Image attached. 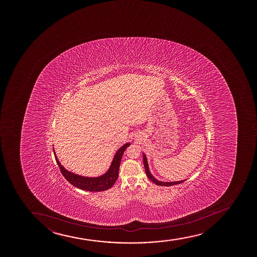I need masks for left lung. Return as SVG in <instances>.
<instances>
[{
    "instance_id": "1",
    "label": "left lung",
    "mask_w": 257,
    "mask_h": 257,
    "mask_svg": "<svg viewBox=\"0 0 257 257\" xmlns=\"http://www.w3.org/2000/svg\"><path fill=\"white\" fill-rule=\"evenodd\" d=\"M143 154V163H144L145 171H146V174L148 176V178L150 179L152 182H154L157 185L160 186H171V185H175V184H178V183H183L185 180L177 181V182H162V181L158 180L155 177L153 176L151 173L150 169H149V165H148V158L146 156L144 153Z\"/></svg>"
}]
</instances>
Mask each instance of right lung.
<instances>
[{
	"mask_svg": "<svg viewBox=\"0 0 257 257\" xmlns=\"http://www.w3.org/2000/svg\"><path fill=\"white\" fill-rule=\"evenodd\" d=\"M130 146V142L122 145L121 148L116 151V153L113 157V160L110 163L109 169L103 174L100 175L98 177H85V176L75 174L72 171H68L65 167L62 166L59 160L57 159L54 148L53 152L56 163L59 166L61 172L72 185H74L78 189L86 190V191L98 192L110 189L114 185V183L117 179L118 171H119V167H120L121 157H122L124 151L126 150V148Z\"/></svg>",
	"mask_w": 257,
	"mask_h": 257,
	"instance_id": "1",
	"label": "right lung"
}]
</instances>
